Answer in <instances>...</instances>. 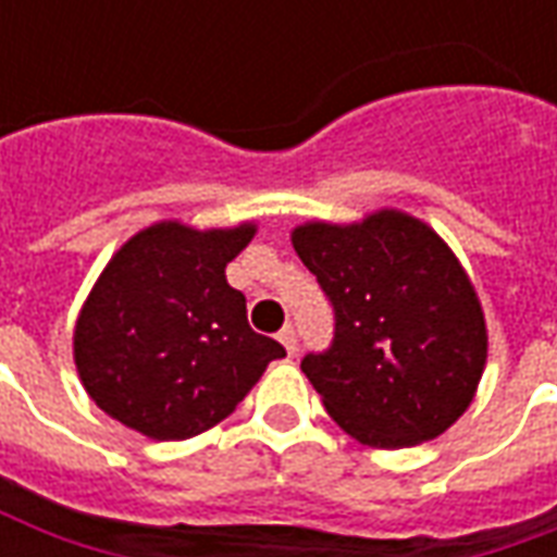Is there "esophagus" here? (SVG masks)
<instances>
[{
	"label": "esophagus",
	"mask_w": 557,
	"mask_h": 557,
	"mask_svg": "<svg viewBox=\"0 0 557 557\" xmlns=\"http://www.w3.org/2000/svg\"><path fill=\"white\" fill-rule=\"evenodd\" d=\"M277 337H280V343H283V349L289 351V355H295V351H298V337H295V327L286 325L283 331H280Z\"/></svg>",
	"instance_id": "34e87169"
}]
</instances>
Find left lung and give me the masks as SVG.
I'll use <instances>...</instances> for the list:
<instances>
[{
    "instance_id": "obj_1",
    "label": "left lung",
    "mask_w": 557,
    "mask_h": 557,
    "mask_svg": "<svg viewBox=\"0 0 557 557\" xmlns=\"http://www.w3.org/2000/svg\"><path fill=\"white\" fill-rule=\"evenodd\" d=\"M295 253L334 307V339L301 370L358 442L411 447L442 435L478 391L486 325L450 247L420 220L307 223Z\"/></svg>"
}]
</instances>
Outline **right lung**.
<instances>
[{
	"label": "right lung",
	"instance_id": "1",
	"mask_svg": "<svg viewBox=\"0 0 557 557\" xmlns=\"http://www.w3.org/2000/svg\"><path fill=\"white\" fill-rule=\"evenodd\" d=\"M253 232L154 223L110 259L74 331L98 409L154 442H182L232 414L268 363L286 358L226 283Z\"/></svg>",
	"mask_w": 557,
	"mask_h": 557
}]
</instances>
